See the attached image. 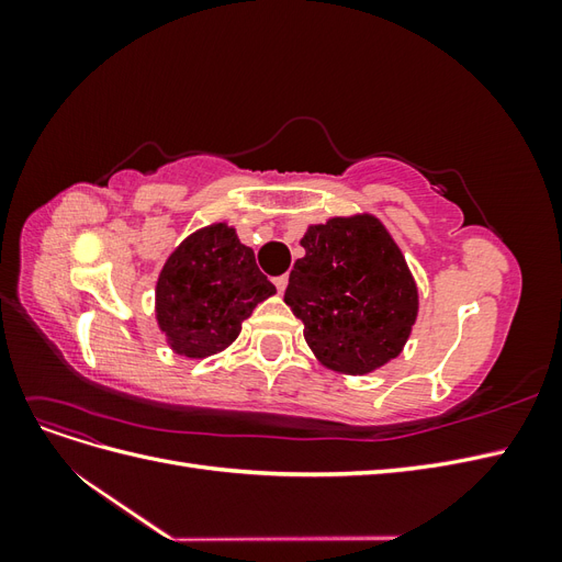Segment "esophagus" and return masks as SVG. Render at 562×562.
Wrapping results in <instances>:
<instances>
[{
  "instance_id": "obj_1",
  "label": "esophagus",
  "mask_w": 562,
  "mask_h": 562,
  "mask_svg": "<svg viewBox=\"0 0 562 562\" xmlns=\"http://www.w3.org/2000/svg\"><path fill=\"white\" fill-rule=\"evenodd\" d=\"M274 285H277L279 293H283L285 285H288V277H285V274H283V277H277V279H274Z\"/></svg>"
}]
</instances>
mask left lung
<instances>
[{"label": "left lung", "instance_id": "1", "mask_svg": "<svg viewBox=\"0 0 562 562\" xmlns=\"http://www.w3.org/2000/svg\"><path fill=\"white\" fill-rule=\"evenodd\" d=\"M283 302L304 323L316 361L342 375L368 372L403 351L419 312L411 267L370 213L310 225Z\"/></svg>", "mask_w": 562, "mask_h": 562}]
</instances>
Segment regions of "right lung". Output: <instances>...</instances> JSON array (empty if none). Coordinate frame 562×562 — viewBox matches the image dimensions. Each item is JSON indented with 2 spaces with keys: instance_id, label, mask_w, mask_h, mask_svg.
I'll return each instance as SVG.
<instances>
[{
  "instance_id": "right-lung-1",
  "label": "right lung",
  "mask_w": 562,
  "mask_h": 562,
  "mask_svg": "<svg viewBox=\"0 0 562 562\" xmlns=\"http://www.w3.org/2000/svg\"><path fill=\"white\" fill-rule=\"evenodd\" d=\"M277 288L255 265L227 223L192 232L168 255L155 291L157 326L166 345L184 359L225 351L241 323Z\"/></svg>"
}]
</instances>
